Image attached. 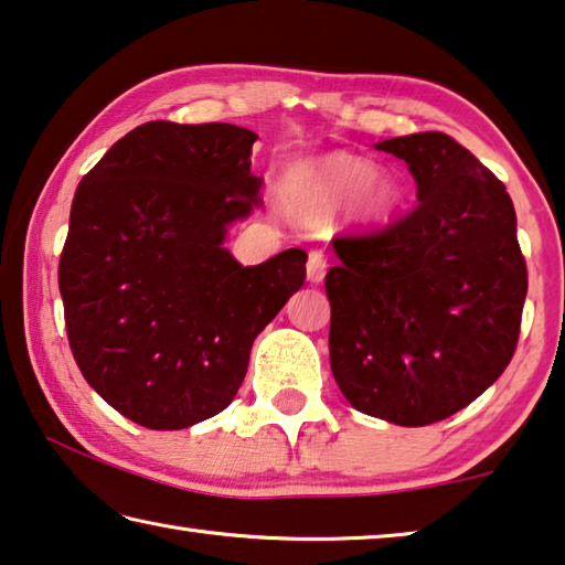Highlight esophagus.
Instances as JSON below:
<instances>
[{
	"label": "esophagus",
	"instance_id": "esophagus-1",
	"mask_svg": "<svg viewBox=\"0 0 565 565\" xmlns=\"http://www.w3.org/2000/svg\"><path fill=\"white\" fill-rule=\"evenodd\" d=\"M327 269H329L327 254H323L321 248H313V252H309V262H306V276H309V281L311 284L323 281V276H327Z\"/></svg>",
	"mask_w": 565,
	"mask_h": 565
}]
</instances>
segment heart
Returning a JSON list of instances; mask_svg holds the SVG:
<instances>
[{
    "instance_id": "1",
    "label": "heart",
    "mask_w": 565,
    "mask_h": 565,
    "mask_svg": "<svg viewBox=\"0 0 565 565\" xmlns=\"http://www.w3.org/2000/svg\"><path fill=\"white\" fill-rule=\"evenodd\" d=\"M366 161L353 157H337L311 171L303 181L306 196L319 209H339L349 199L359 196L361 212L371 218H381L396 204V189L388 179L371 177Z\"/></svg>"
}]
</instances>
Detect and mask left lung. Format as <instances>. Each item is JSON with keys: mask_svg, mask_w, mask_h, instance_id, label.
Returning <instances> with one entry per match:
<instances>
[{"mask_svg": "<svg viewBox=\"0 0 565 565\" xmlns=\"http://www.w3.org/2000/svg\"><path fill=\"white\" fill-rule=\"evenodd\" d=\"M404 159L418 204L333 238L329 356L361 414L428 426L499 379L521 333L529 271L503 181L441 131L376 145Z\"/></svg>", "mask_w": 565, "mask_h": 565, "instance_id": "1", "label": "left lung"}]
</instances>
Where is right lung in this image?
Listing matches in <instances>:
<instances>
[{"instance_id": "add662e5", "label": "right lung", "mask_w": 565, "mask_h": 565, "mask_svg": "<svg viewBox=\"0 0 565 565\" xmlns=\"http://www.w3.org/2000/svg\"><path fill=\"white\" fill-rule=\"evenodd\" d=\"M256 134L147 121L76 186L60 256L64 327L87 384L134 424L177 431L232 404L248 353L306 279V252L242 266L226 226L259 202Z\"/></svg>"}]
</instances>
